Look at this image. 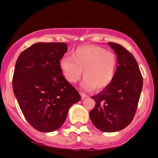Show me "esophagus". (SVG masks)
Listing matches in <instances>:
<instances>
[{"label":"esophagus","mask_w":158,"mask_h":158,"mask_svg":"<svg viewBox=\"0 0 158 158\" xmlns=\"http://www.w3.org/2000/svg\"><path fill=\"white\" fill-rule=\"evenodd\" d=\"M80 94H81V99H82V100L85 98L86 96H87V95H85V93H80Z\"/></svg>","instance_id":"esophagus-1"}]
</instances>
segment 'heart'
I'll return each mask as SVG.
<instances>
[{
  "mask_svg": "<svg viewBox=\"0 0 158 158\" xmlns=\"http://www.w3.org/2000/svg\"><path fill=\"white\" fill-rule=\"evenodd\" d=\"M59 67L67 81L73 84L81 77L82 87L100 91L109 85L114 79L117 67L116 55L104 47L95 45L79 47L72 57L64 56L59 61Z\"/></svg>",
  "mask_w": 158,
  "mask_h": 158,
  "instance_id": "obj_1",
  "label": "heart"
}]
</instances>
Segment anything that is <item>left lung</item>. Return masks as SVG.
<instances>
[{"label":"left lung","instance_id":"left-lung-1","mask_svg":"<svg viewBox=\"0 0 158 158\" xmlns=\"http://www.w3.org/2000/svg\"><path fill=\"white\" fill-rule=\"evenodd\" d=\"M108 45L116 54L118 66L111 83L91 97L96 105L89 116L98 130L115 132L127 127L133 120L143 80L133 55L119 44L108 43Z\"/></svg>","mask_w":158,"mask_h":158}]
</instances>
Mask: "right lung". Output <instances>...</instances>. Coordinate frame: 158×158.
<instances>
[{
	"label": "right lung",
	"mask_w": 158,
	"mask_h": 158,
	"mask_svg": "<svg viewBox=\"0 0 158 158\" xmlns=\"http://www.w3.org/2000/svg\"><path fill=\"white\" fill-rule=\"evenodd\" d=\"M67 50L65 43H37L19 54L16 62L14 95L25 118L41 132L61 127L71 106L81 100L59 67Z\"/></svg>",
	"instance_id": "add662e5"
}]
</instances>
